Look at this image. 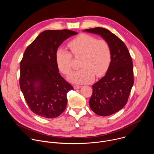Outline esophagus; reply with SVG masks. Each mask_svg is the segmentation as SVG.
<instances>
[{
	"mask_svg": "<svg viewBox=\"0 0 154 154\" xmlns=\"http://www.w3.org/2000/svg\"><path fill=\"white\" fill-rule=\"evenodd\" d=\"M82 87V86H79V85H75L74 86V89H79V88H80Z\"/></svg>",
	"mask_w": 154,
	"mask_h": 154,
	"instance_id": "34e87169",
	"label": "esophagus"
}]
</instances>
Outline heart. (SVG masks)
<instances>
[{"label":"heart","instance_id":"obj_1","mask_svg":"<svg viewBox=\"0 0 154 154\" xmlns=\"http://www.w3.org/2000/svg\"><path fill=\"white\" fill-rule=\"evenodd\" d=\"M68 47L75 57L82 55L80 67L72 74L69 80L75 83H86L92 81L94 75H103L108 71L112 61V51L108 42L96 37L80 34L68 43ZM55 60L59 71L65 75L72 72V54L61 48L55 54Z\"/></svg>","mask_w":154,"mask_h":154}]
</instances>
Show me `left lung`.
Returning a JSON list of instances; mask_svg holds the SVG:
<instances>
[{"label":"left lung","instance_id":"1","mask_svg":"<svg viewBox=\"0 0 154 154\" xmlns=\"http://www.w3.org/2000/svg\"><path fill=\"white\" fill-rule=\"evenodd\" d=\"M84 31L101 36L111 48L110 65L105 75L92 86L89 101L91 109L97 115H111L127 102L134 83L132 60L124 42L110 31L102 27Z\"/></svg>","mask_w":154,"mask_h":154}]
</instances>
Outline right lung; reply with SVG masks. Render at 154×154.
<instances>
[{
    "label": "right lung",
    "mask_w": 154,
    "mask_h": 154,
    "mask_svg": "<svg viewBox=\"0 0 154 154\" xmlns=\"http://www.w3.org/2000/svg\"><path fill=\"white\" fill-rule=\"evenodd\" d=\"M78 33L64 29L41 32L26 49L20 63L19 85L31 111L46 118L60 115L73 87L59 73L55 54L61 44Z\"/></svg>",
    "instance_id": "add662e5"
}]
</instances>
